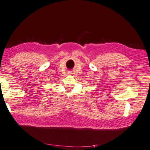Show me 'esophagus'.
Here are the masks:
<instances>
[{
  "instance_id": "esophagus-1",
  "label": "esophagus",
  "mask_w": 150,
  "mask_h": 150,
  "mask_svg": "<svg viewBox=\"0 0 150 150\" xmlns=\"http://www.w3.org/2000/svg\"><path fill=\"white\" fill-rule=\"evenodd\" d=\"M73 74H74V73H72V72H69V73H68V74H69V75H72Z\"/></svg>"
}]
</instances>
